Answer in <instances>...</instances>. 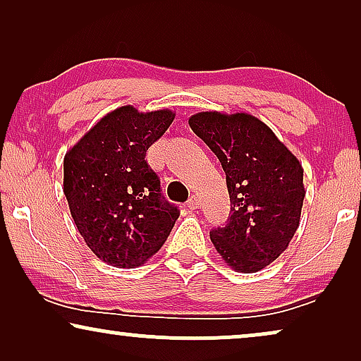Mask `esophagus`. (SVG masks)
<instances>
[{
  "label": "esophagus",
  "mask_w": 361,
  "mask_h": 361,
  "mask_svg": "<svg viewBox=\"0 0 361 361\" xmlns=\"http://www.w3.org/2000/svg\"><path fill=\"white\" fill-rule=\"evenodd\" d=\"M187 207H189L190 210H197L200 207V199L197 195H194V197H190L189 199V202H187Z\"/></svg>",
  "instance_id": "esophagus-1"
}]
</instances>
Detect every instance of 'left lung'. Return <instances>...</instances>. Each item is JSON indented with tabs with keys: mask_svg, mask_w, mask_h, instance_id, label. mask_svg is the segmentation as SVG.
Here are the masks:
<instances>
[{
	"mask_svg": "<svg viewBox=\"0 0 361 361\" xmlns=\"http://www.w3.org/2000/svg\"><path fill=\"white\" fill-rule=\"evenodd\" d=\"M192 131L215 152L226 176L230 216L210 240L225 263L256 273L288 248L299 228L304 169L269 126L248 113L202 111Z\"/></svg>",
	"mask_w": 361,
	"mask_h": 361,
	"instance_id": "left-lung-1",
	"label": "left lung"
}]
</instances>
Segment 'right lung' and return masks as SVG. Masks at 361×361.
Here are the masks:
<instances>
[{
  "mask_svg": "<svg viewBox=\"0 0 361 361\" xmlns=\"http://www.w3.org/2000/svg\"><path fill=\"white\" fill-rule=\"evenodd\" d=\"M176 113L131 105L103 116L63 157V194L88 248L115 268H136L157 253L179 209L161 194L146 152Z\"/></svg>",
  "mask_w": 361,
  "mask_h": 361,
  "instance_id": "obj_1",
  "label": "right lung"
}]
</instances>
